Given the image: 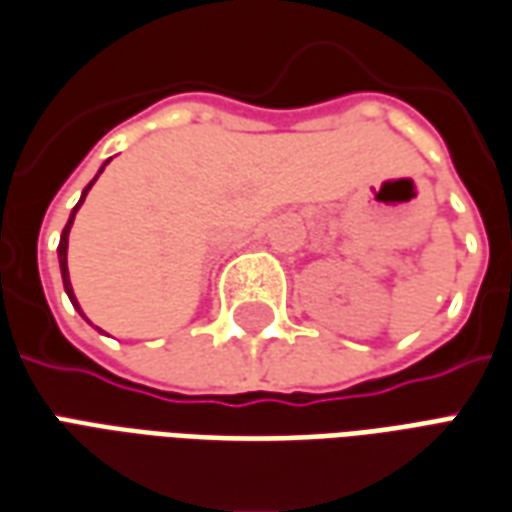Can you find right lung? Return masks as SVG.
I'll list each match as a JSON object with an SVG mask.
<instances>
[{
	"instance_id": "right-lung-1",
	"label": "right lung",
	"mask_w": 512,
	"mask_h": 512,
	"mask_svg": "<svg viewBox=\"0 0 512 512\" xmlns=\"http://www.w3.org/2000/svg\"><path fill=\"white\" fill-rule=\"evenodd\" d=\"M108 164V161H105ZM105 164H102V169H105ZM100 169V172H102ZM100 172H97V178H100ZM94 178V181H97ZM94 181L88 183L86 189H83V195H80V200H77V206L72 209V217H69V222H66V228H63V234H61V245H58V262H61V278H63V290H66V295H69V301H72V306L80 312V303H77V298H74V290H72V281H69V264H66V250H69V231H72V222H74V214H77V209L83 206V200H86L88 195V189L94 186ZM83 315V312H80ZM86 317V315H83Z\"/></svg>"
}]
</instances>
